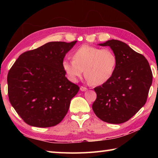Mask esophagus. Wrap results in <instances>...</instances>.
<instances>
[{
  "label": "esophagus",
  "instance_id": "1",
  "mask_svg": "<svg viewBox=\"0 0 158 158\" xmlns=\"http://www.w3.org/2000/svg\"><path fill=\"white\" fill-rule=\"evenodd\" d=\"M87 89H88V88H85V87H83V86L80 87V90H81V91H82V92H85V91H86Z\"/></svg>",
  "mask_w": 158,
  "mask_h": 158
}]
</instances>
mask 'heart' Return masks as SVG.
Returning a JSON list of instances; mask_svg holds the SVG:
<instances>
[{"label":"heart","mask_w":158,"mask_h":158,"mask_svg":"<svg viewBox=\"0 0 158 158\" xmlns=\"http://www.w3.org/2000/svg\"><path fill=\"white\" fill-rule=\"evenodd\" d=\"M73 60L64 59L63 69L70 80L77 81L84 73L93 85L104 84L111 78L117 66V57L111 49L83 45L73 53Z\"/></svg>","instance_id":"b5f03b06"}]
</instances>
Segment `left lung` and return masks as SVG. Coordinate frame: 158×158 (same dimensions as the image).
Returning <instances> with one entry per match:
<instances>
[{
  "label": "left lung",
  "instance_id": "1",
  "mask_svg": "<svg viewBox=\"0 0 158 158\" xmlns=\"http://www.w3.org/2000/svg\"><path fill=\"white\" fill-rule=\"evenodd\" d=\"M117 57V66L108 81L94 88L97 97L92 105L96 115L104 122L119 124L129 120L145 105L152 83V72L143 55L126 43L109 40Z\"/></svg>",
  "mask_w": 158,
  "mask_h": 158
}]
</instances>
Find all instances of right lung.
Masks as SVG:
<instances>
[{"mask_svg":"<svg viewBox=\"0 0 158 158\" xmlns=\"http://www.w3.org/2000/svg\"><path fill=\"white\" fill-rule=\"evenodd\" d=\"M76 43H46L22 53L9 70L10 103L28 125L54 126L66 115L79 88L65 77L62 62Z\"/></svg>","mask_w":158,"mask_h":158,"instance_id":"right-lung-1","label":"right lung"}]
</instances>
